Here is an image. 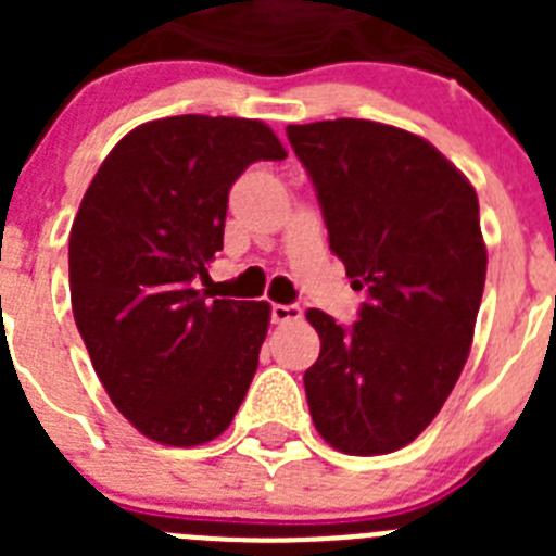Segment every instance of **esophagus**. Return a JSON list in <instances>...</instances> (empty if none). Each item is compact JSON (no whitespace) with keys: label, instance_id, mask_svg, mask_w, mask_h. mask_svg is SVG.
I'll return each mask as SVG.
<instances>
[{"label":"esophagus","instance_id":"1","mask_svg":"<svg viewBox=\"0 0 556 556\" xmlns=\"http://www.w3.org/2000/svg\"><path fill=\"white\" fill-rule=\"evenodd\" d=\"M269 314H273V323L275 326H283V323H298L303 317V308L298 306V303H273V308H269Z\"/></svg>","mask_w":556,"mask_h":556}]
</instances>
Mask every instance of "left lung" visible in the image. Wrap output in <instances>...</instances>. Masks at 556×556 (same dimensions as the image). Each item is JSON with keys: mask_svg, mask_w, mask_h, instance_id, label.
I'll list each match as a JSON object with an SVG mask.
<instances>
[{"mask_svg": "<svg viewBox=\"0 0 556 556\" xmlns=\"http://www.w3.org/2000/svg\"><path fill=\"white\" fill-rule=\"evenodd\" d=\"M287 136L328 244L367 289L351 328L306 312L320 333L303 376L314 429L342 454H390L434 420L468 362L488 275L479 198L443 152L401 127L328 119Z\"/></svg>", "mask_w": 556, "mask_h": 556, "instance_id": "8db88e82", "label": "left lung"}]
</instances>
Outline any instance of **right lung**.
Listing matches in <instances>:
<instances>
[{"label":"right lung","mask_w":556,"mask_h":556,"mask_svg":"<svg viewBox=\"0 0 556 556\" xmlns=\"http://www.w3.org/2000/svg\"><path fill=\"white\" fill-rule=\"evenodd\" d=\"M287 150L258 119L166 116L108 152L68 233L77 331L113 406L172 448L223 434L267 337L269 303L198 289L223 250L228 191Z\"/></svg>","instance_id":"1"}]
</instances>
